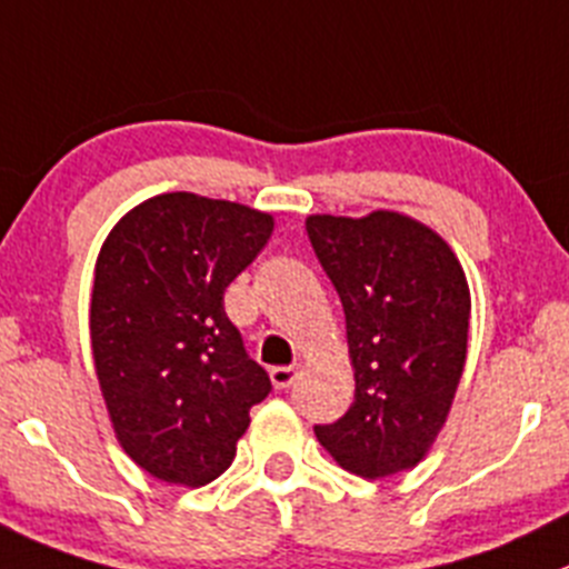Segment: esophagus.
I'll use <instances>...</instances> for the list:
<instances>
[{
	"label": "esophagus",
	"instance_id": "1",
	"mask_svg": "<svg viewBox=\"0 0 569 569\" xmlns=\"http://www.w3.org/2000/svg\"><path fill=\"white\" fill-rule=\"evenodd\" d=\"M269 378H272V383L278 386V389H289V386H295V380L300 378V367H274L272 372H269Z\"/></svg>",
	"mask_w": 569,
	"mask_h": 569
}]
</instances>
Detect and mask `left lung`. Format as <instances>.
I'll list each match as a JSON object with an SVG mask.
<instances>
[{"label": "left lung", "mask_w": 569, "mask_h": 569, "mask_svg": "<svg viewBox=\"0 0 569 569\" xmlns=\"http://www.w3.org/2000/svg\"><path fill=\"white\" fill-rule=\"evenodd\" d=\"M308 239L347 322L356 400L319 445L345 470L386 478L437 442L467 361L470 286L448 241L397 211L313 213Z\"/></svg>", "instance_id": "left-lung-1"}]
</instances>
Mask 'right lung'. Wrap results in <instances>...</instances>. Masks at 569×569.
<instances>
[{"instance_id":"obj_1","label":"right lung","mask_w":569,"mask_h":569,"mask_svg":"<svg viewBox=\"0 0 569 569\" xmlns=\"http://www.w3.org/2000/svg\"><path fill=\"white\" fill-rule=\"evenodd\" d=\"M272 228L256 208L172 191L127 211L99 250L93 369L121 450L152 478L194 489L222 476L272 389L224 313Z\"/></svg>"}]
</instances>
